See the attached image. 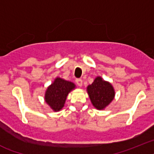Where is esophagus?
<instances>
[{"label": "esophagus", "instance_id": "1", "mask_svg": "<svg viewBox=\"0 0 154 154\" xmlns=\"http://www.w3.org/2000/svg\"><path fill=\"white\" fill-rule=\"evenodd\" d=\"M76 83H77V85H78L79 87H82L83 81L81 79H77V80H76Z\"/></svg>", "mask_w": 154, "mask_h": 154}]
</instances>
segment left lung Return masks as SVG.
<instances>
[{
    "mask_svg": "<svg viewBox=\"0 0 154 154\" xmlns=\"http://www.w3.org/2000/svg\"><path fill=\"white\" fill-rule=\"evenodd\" d=\"M87 92L92 105L97 110H103L109 106L116 95L112 84L100 76H97L91 85L87 87Z\"/></svg>",
    "mask_w": 154,
    "mask_h": 154,
    "instance_id": "left-lung-1",
    "label": "left lung"
}]
</instances>
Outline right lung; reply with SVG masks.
<instances>
[{
  "instance_id": "right-lung-1",
  "label": "right lung",
  "mask_w": 154,
  "mask_h": 154,
  "mask_svg": "<svg viewBox=\"0 0 154 154\" xmlns=\"http://www.w3.org/2000/svg\"><path fill=\"white\" fill-rule=\"evenodd\" d=\"M75 88L74 83L57 77L45 90L44 100L53 112H59L64 107L69 92Z\"/></svg>"
}]
</instances>
